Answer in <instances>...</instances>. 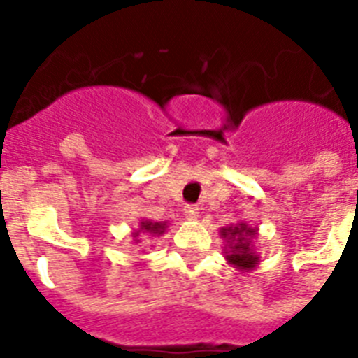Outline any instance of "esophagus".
Masks as SVG:
<instances>
[{"label": "esophagus", "instance_id": "1", "mask_svg": "<svg viewBox=\"0 0 358 358\" xmlns=\"http://www.w3.org/2000/svg\"><path fill=\"white\" fill-rule=\"evenodd\" d=\"M199 208L196 206H193V204H187V206L184 208V215H185V219H187V221H196V219H199Z\"/></svg>", "mask_w": 358, "mask_h": 358}]
</instances>
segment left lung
I'll return each mask as SVG.
<instances>
[{
	"label": "left lung",
	"mask_w": 358,
	"mask_h": 358,
	"mask_svg": "<svg viewBox=\"0 0 358 358\" xmlns=\"http://www.w3.org/2000/svg\"><path fill=\"white\" fill-rule=\"evenodd\" d=\"M219 236L227 241L223 247L224 258L238 271L249 273L260 264V255L255 245L258 236L256 227H249L245 221H239L230 227H223L219 230Z\"/></svg>",
	"instance_id": "8db88e82"
}]
</instances>
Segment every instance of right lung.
Masks as SVG:
<instances>
[{
    "label": "right lung",
    "instance_id": "1",
    "mask_svg": "<svg viewBox=\"0 0 358 358\" xmlns=\"http://www.w3.org/2000/svg\"><path fill=\"white\" fill-rule=\"evenodd\" d=\"M169 223L167 221H152V219H139V229H135L131 232V239H134V243H139L141 238L143 236H163L167 232Z\"/></svg>",
    "mask_w": 358,
    "mask_h": 358
}]
</instances>
